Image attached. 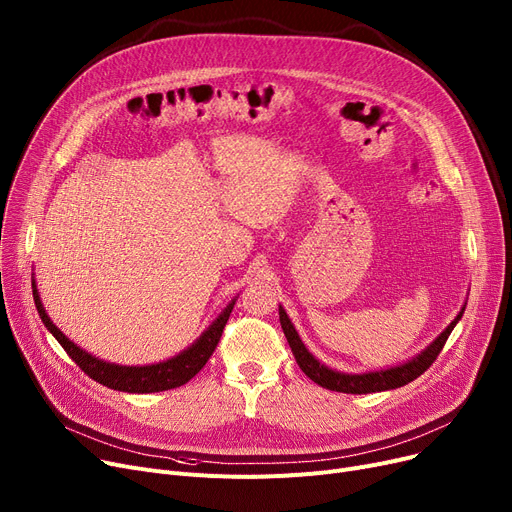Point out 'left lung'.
<instances>
[{
  "mask_svg": "<svg viewBox=\"0 0 512 512\" xmlns=\"http://www.w3.org/2000/svg\"><path fill=\"white\" fill-rule=\"evenodd\" d=\"M280 324L284 330V336L292 348V355L297 359L299 367L305 371L307 378H311L315 384H319L321 388H328L334 392H344V394H369V392H382V390H392V388H400L413 380H417L423 371L429 369L440 351L444 348L450 332L454 330V326L459 324V319L465 313V307L461 309V313L454 317L452 324L432 342L425 351H421L417 357H413L411 361L390 367V369H380V371H369V373H342V371H334L330 367H326L324 363H319L309 351L307 346L303 344V340L299 338L297 330H294L292 321L288 319L284 307L280 305Z\"/></svg>",
  "mask_w": 512,
  "mask_h": 512,
  "instance_id": "1",
  "label": "left lung"
}]
</instances>
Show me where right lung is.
<instances>
[{"label": "right lung", "mask_w": 512, "mask_h": 512, "mask_svg": "<svg viewBox=\"0 0 512 512\" xmlns=\"http://www.w3.org/2000/svg\"><path fill=\"white\" fill-rule=\"evenodd\" d=\"M33 297H35V307L39 311V317L45 324V328L53 334L64 351L68 353V357L83 369L89 378H93L95 382L112 388V390H120V392H134V394H149V392H164V390H172L178 388L182 384H186L191 378L203 369V365L209 361V357L213 355L215 346H218L226 321L234 309V303H228V307L218 315V319L186 348V351L178 353L176 357L161 361L155 365H143V367H130V365H116V363H107L101 361L93 355H89L83 348L76 346L72 340H68L62 330H58V326L53 324L49 319V315L45 313V307L41 303L39 290L33 278Z\"/></svg>", "instance_id": "right-lung-1"}]
</instances>
